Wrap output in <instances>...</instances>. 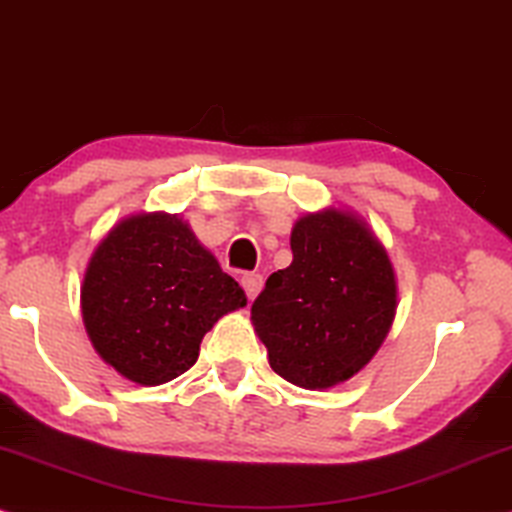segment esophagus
Segmentation results:
<instances>
[{
    "label": "esophagus",
    "mask_w": 512,
    "mask_h": 512,
    "mask_svg": "<svg viewBox=\"0 0 512 512\" xmlns=\"http://www.w3.org/2000/svg\"><path fill=\"white\" fill-rule=\"evenodd\" d=\"M262 274H245L243 279H240V286L245 288V293H248V300H255V295L262 291Z\"/></svg>",
    "instance_id": "1"
}]
</instances>
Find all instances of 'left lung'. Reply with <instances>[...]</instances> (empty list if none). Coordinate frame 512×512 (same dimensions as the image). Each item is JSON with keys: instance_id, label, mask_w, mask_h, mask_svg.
Segmentation results:
<instances>
[{"instance_id": "obj_1", "label": "left lung", "mask_w": 512, "mask_h": 512, "mask_svg": "<svg viewBox=\"0 0 512 512\" xmlns=\"http://www.w3.org/2000/svg\"><path fill=\"white\" fill-rule=\"evenodd\" d=\"M293 262L264 283L252 324L279 377L329 389L372 360L396 315V279L379 240L336 209L293 226Z\"/></svg>"}]
</instances>
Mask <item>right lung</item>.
Returning a JSON list of instances; mask_svg holds the SVG:
<instances>
[{"label":"right lung","mask_w":512,"mask_h":512,"mask_svg":"<svg viewBox=\"0 0 512 512\" xmlns=\"http://www.w3.org/2000/svg\"><path fill=\"white\" fill-rule=\"evenodd\" d=\"M83 322L116 372L143 386L195 365L202 336L248 303L174 214H140L102 240L85 272Z\"/></svg>","instance_id":"add662e5"}]
</instances>
